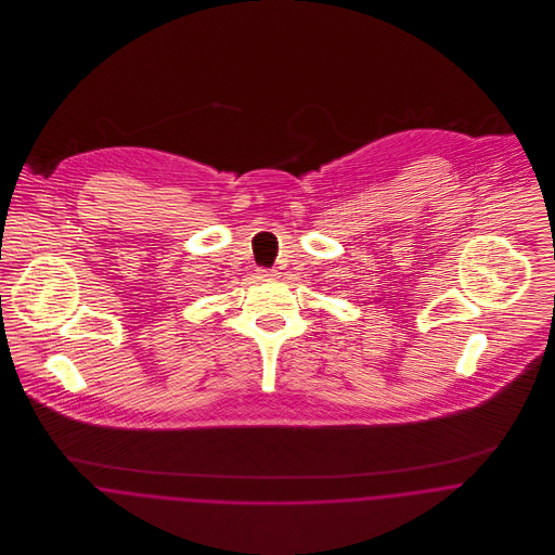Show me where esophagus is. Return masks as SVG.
I'll list each match as a JSON object with an SVG mask.
<instances>
[{"instance_id": "obj_1", "label": "esophagus", "mask_w": 555, "mask_h": 555, "mask_svg": "<svg viewBox=\"0 0 555 555\" xmlns=\"http://www.w3.org/2000/svg\"><path fill=\"white\" fill-rule=\"evenodd\" d=\"M258 278L275 280V278H278V271H275V269H258Z\"/></svg>"}]
</instances>
